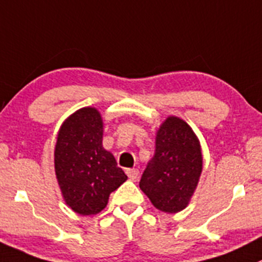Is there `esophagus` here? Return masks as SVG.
<instances>
[{
	"instance_id": "obj_1",
	"label": "esophagus",
	"mask_w": 262,
	"mask_h": 262,
	"mask_svg": "<svg viewBox=\"0 0 262 262\" xmlns=\"http://www.w3.org/2000/svg\"><path fill=\"white\" fill-rule=\"evenodd\" d=\"M125 172H126V175H128L129 179H132V180L137 179L139 175V171L137 169H126Z\"/></svg>"
}]
</instances>
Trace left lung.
I'll use <instances>...</instances> for the list:
<instances>
[{
	"mask_svg": "<svg viewBox=\"0 0 262 262\" xmlns=\"http://www.w3.org/2000/svg\"><path fill=\"white\" fill-rule=\"evenodd\" d=\"M202 172V152L194 132L169 116L156 134V148L139 188L160 211L175 214L189 204Z\"/></svg>",
	"mask_w": 262,
	"mask_h": 262,
	"instance_id": "obj_1",
	"label": "left lung"
}]
</instances>
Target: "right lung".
<instances>
[{
	"mask_svg": "<svg viewBox=\"0 0 262 262\" xmlns=\"http://www.w3.org/2000/svg\"><path fill=\"white\" fill-rule=\"evenodd\" d=\"M103 123L95 107H83L63 121L55 147V171L63 200L80 215L106 207L110 193L126 179L113 154L102 147Z\"/></svg>",
	"mask_w": 262,
	"mask_h": 262,
	"instance_id": "obj_1",
	"label": "right lung"
}]
</instances>
